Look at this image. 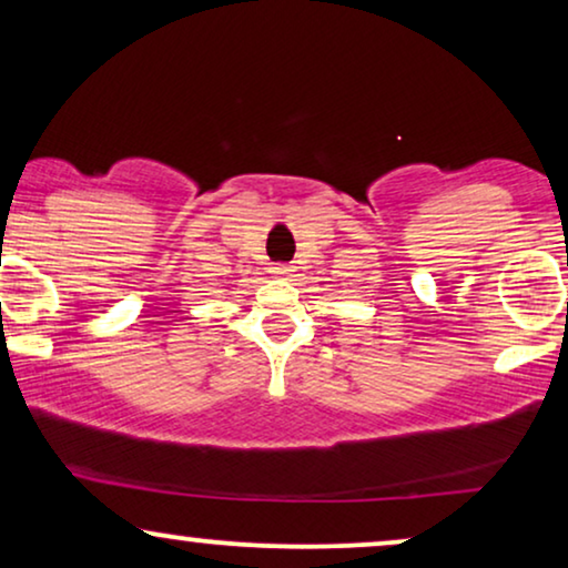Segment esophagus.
Masks as SVG:
<instances>
[{"instance_id":"1","label":"esophagus","mask_w":568,"mask_h":568,"mask_svg":"<svg viewBox=\"0 0 568 568\" xmlns=\"http://www.w3.org/2000/svg\"><path fill=\"white\" fill-rule=\"evenodd\" d=\"M292 266L290 263H274V266H271V274L274 276H282V278H286V276H292Z\"/></svg>"}]
</instances>
